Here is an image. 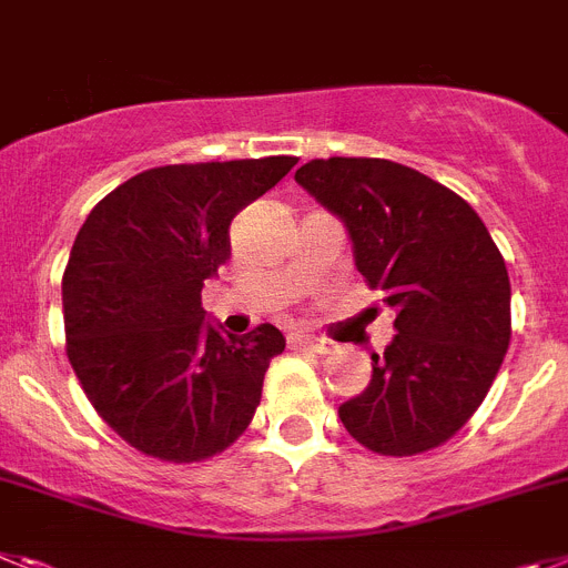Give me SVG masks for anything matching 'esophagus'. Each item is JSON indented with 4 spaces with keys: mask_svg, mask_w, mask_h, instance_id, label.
Here are the masks:
<instances>
[{
    "mask_svg": "<svg viewBox=\"0 0 568 568\" xmlns=\"http://www.w3.org/2000/svg\"><path fill=\"white\" fill-rule=\"evenodd\" d=\"M291 343L303 345V348H308V352H317V354H328L334 348L332 339L314 337V334H294V337H291Z\"/></svg>",
    "mask_w": 568,
    "mask_h": 568,
    "instance_id": "34e87169",
    "label": "esophagus"
}]
</instances>
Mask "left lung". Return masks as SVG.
Segmentation results:
<instances>
[{"instance_id":"1","label":"left lung","mask_w":568,"mask_h":568,"mask_svg":"<svg viewBox=\"0 0 568 568\" xmlns=\"http://www.w3.org/2000/svg\"><path fill=\"white\" fill-rule=\"evenodd\" d=\"M294 180L337 214L368 288L397 312L372 383L339 406L345 432L386 457L455 437L489 394L511 339V285L463 196L374 156L312 160Z\"/></svg>"}]
</instances>
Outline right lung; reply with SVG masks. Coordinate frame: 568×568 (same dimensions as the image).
<instances>
[{"label":"right lung","instance_id":"1","mask_svg":"<svg viewBox=\"0 0 568 568\" xmlns=\"http://www.w3.org/2000/svg\"><path fill=\"white\" fill-rule=\"evenodd\" d=\"M297 156L142 171L93 205L62 274L68 359L102 420L148 457L200 463L248 428L271 323L236 337L205 323L202 285L231 256L229 225Z\"/></svg>","mask_w":568,"mask_h":568}]
</instances>
